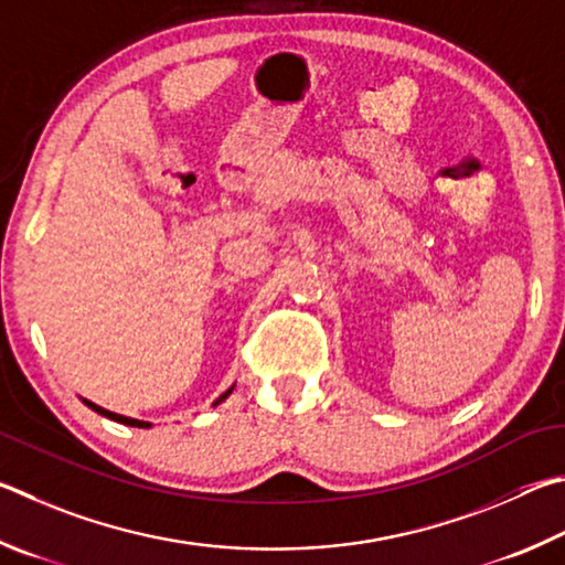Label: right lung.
<instances>
[{"label":"right lung","mask_w":565,"mask_h":565,"mask_svg":"<svg viewBox=\"0 0 565 565\" xmlns=\"http://www.w3.org/2000/svg\"><path fill=\"white\" fill-rule=\"evenodd\" d=\"M233 392V387L231 390H227V392H223L221 394V397H217L213 404H221L225 397H227V394H231ZM84 404H86V407H92L94 412H98V414H102V417H108V419H114V422H121V424H128V427H138V429H148V427H151V424H148V422H138V419H128V417H121V414H116V412H108V409H104V407H98V404H94V402H88V399H84Z\"/></svg>","instance_id":"obj_1"}]
</instances>
